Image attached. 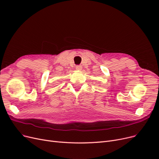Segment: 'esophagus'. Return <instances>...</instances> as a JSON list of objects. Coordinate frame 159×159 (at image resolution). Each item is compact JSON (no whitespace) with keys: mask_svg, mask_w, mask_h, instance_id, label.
<instances>
[{"mask_svg":"<svg viewBox=\"0 0 159 159\" xmlns=\"http://www.w3.org/2000/svg\"><path fill=\"white\" fill-rule=\"evenodd\" d=\"M75 68L77 70H81V69H82V66H81V65H78V66H76Z\"/></svg>","mask_w":159,"mask_h":159,"instance_id":"esophagus-1","label":"esophagus"}]
</instances>
